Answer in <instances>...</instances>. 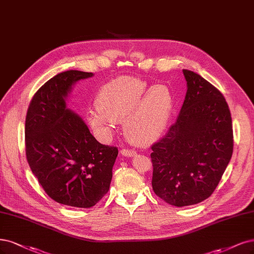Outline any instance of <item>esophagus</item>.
<instances>
[{"label":"esophagus","mask_w":254,"mask_h":254,"mask_svg":"<svg viewBox=\"0 0 254 254\" xmlns=\"http://www.w3.org/2000/svg\"><path fill=\"white\" fill-rule=\"evenodd\" d=\"M121 153L124 156H134L136 154V151L132 149H128V148H123V149L121 150Z\"/></svg>","instance_id":"34e87169"}]
</instances>
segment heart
Masks as SVG:
<instances>
[{"mask_svg": "<svg viewBox=\"0 0 254 254\" xmlns=\"http://www.w3.org/2000/svg\"><path fill=\"white\" fill-rule=\"evenodd\" d=\"M168 86H149L136 77L122 76L104 84L98 94V109L89 112L92 127L107 136L117 121L124 120V130L131 141L144 144L159 136L167 126L172 110Z\"/></svg>", "mask_w": 254, "mask_h": 254, "instance_id": "obj_1", "label": "heart"}]
</instances>
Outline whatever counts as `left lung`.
Listing matches in <instances>:
<instances>
[{"label":"left lung","mask_w":254,"mask_h":254,"mask_svg":"<svg viewBox=\"0 0 254 254\" xmlns=\"http://www.w3.org/2000/svg\"><path fill=\"white\" fill-rule=\"evenodd\" d=\"M187 93L167 133L151 146L152 189L170 205L203 202L220 183L233 152L231 113L224 95L184 69Z\"/></svg>","instance_id":"left-lung-1"}]
</instances>
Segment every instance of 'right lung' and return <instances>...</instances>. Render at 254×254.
Instances as JSON below:
<instances>
[{"mask_svg":"<svg viewBox=\"0 0 254 254\" xmlns=\"http://www.w3.org/2000/svg\"><path fill=\"white\" fill-rule=\"evenodd\" d=\"M91 72L68 70L34 93L25 121L27 162L42 188L57 203L90 208L107 193L119 150L99 143L65 98L74 82Z\"/></svg>","mask_w":254,"mask_h":254,"instance_id":"obj_1","label":"right lung"}]
</instances>
